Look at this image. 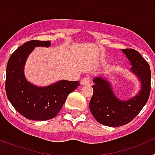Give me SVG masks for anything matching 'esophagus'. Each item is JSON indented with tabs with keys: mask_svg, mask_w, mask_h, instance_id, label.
I'll return each mask as SVG.
<instances>
[{
	"mask_svg": "<svg viewBox=\"0 0 155 155\" xmlns=\"http://www.w3.org/2000/svg\"><path fill=\"white\" fill-rule=\"evenodd\" d=\"M91 81V78H90L89 77H85L84 78H82L81 81V84L82 85H84V84H88Z\"/></svg>",
	"mask_w": 155,
	"mask_h": 155,
	"instance_id": "esophagus-1",
	"label": "esophagus"
}]
</instances>
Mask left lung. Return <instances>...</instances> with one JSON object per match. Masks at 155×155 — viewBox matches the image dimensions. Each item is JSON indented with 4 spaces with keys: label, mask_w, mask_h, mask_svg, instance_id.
<instances>
[{
    "label": "left lung",
    "mask_w": 155,
    "mask_h": 155,
    "mask_svg": "<svg viewBox=\"0 0 155 155\" xmlns=\"http://www.w3.org/2000/svg\"><path fill=\"white\" fill-rule=\"evenodd\" d=\"M132 65L131 71L141 81L142 89L134 98L121 101L115 96L110 84L102 78H95L89 107L94 119L101 124L116 127L132 121L147 103L150 92V66L140 53L134 49L122 50Z\"/></svg>",
    "instance_id": "obj_1"
}]
</instances>
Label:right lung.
<instances>
[{
	"instance_id": "right-lung-1",
	"label": "right lung",
	"mask_w": 155,
	"mask_h": 155,
	"mask_svg": "<svg viewBox=\"0 0 155 155\" xmlns=\"http://www.w3.org/2000/svg\"><path fill=\"white\" fill-rule=\"evenodd\" d=\"M50 41L31 40L19 46L8 60L5 91L8 100L21 116L31 120H48L61 111L68 95L80 85L79 81H61L39 87L26 81L23 73L27 57L35 46H50Z\"/></svg>"
}]
</instances>
